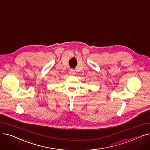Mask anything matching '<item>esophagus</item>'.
<instances>
[{
    "label": "esophagus",
    "instance_id": "34e87169",
    "mask_svg": "<svg viewBox=\"0 0 150 150\" xmlns=\"http://www.w3.org/2000/svg\"><path fill=\"white\" fill-rule=\"evenodd\" d=\"M69 74H70V75H75V74H76V73H75V70H73V69H70V70H69Z\"/></svg>",
    "mask_w": 150,
    "mask_h": 150
}]
</instances>
